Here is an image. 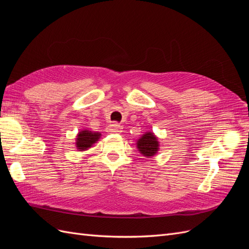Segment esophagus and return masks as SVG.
Instances as JSON below:
<instances>
[{
  "label": "esophagus",
  "instance_id": "esophagus-1",
  "mask_svg": "<svg viewBox=\"0 0 249 249\" xmlns=\"http://www.w3.org/2000/svg\"><path fill=\"white\" fill-rule=\"evenodd\" d=\"M122 131H123V126L115 123L109 124L108 126V132H111V133H120Z\"/></svg>",
  "mask_w": 249,
  "mask_h": 249
}]
</instances>
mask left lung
Returning <instances> with one entry per match:
<instances>
[{
	"mask_svg": "<svg viewBox=\"0 0 249 249\" xmlns=\"http://www.w3.org/2000/svg\"><path fill=\"white\" fill-rule=\"evenodd\" d=\"M137 148L143 156L152 157L155 156L158 149H159V142H158V139L154 133L148 132L143 135L140 139H138Z\"/></svg>",
	"mask_w": 249,
	"mask_h": 249,
	"instance_id": "obj_1",
	"label": "left lung"
}]
</instances>
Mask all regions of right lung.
Instances as JSON below:
<instances>
[{
	"mask_svg": "<svg viewBox=\"0 0 249 249\" xmlns=\"http://www.w3.org/2000/svg\"><path fill=\"white\" fill-rule=\"evenodd\" d=\"M100 134L99 133H93L88 130L82 131L79 133L78 138H77V147L80 150H85L88 147H91L95 141L99 140Z\"/></svg>",
	"mask_w": 249,
	"mask_h": 249,
	"instance_id": "obj_1",
	"label": "right lung"
}]
</instances>
